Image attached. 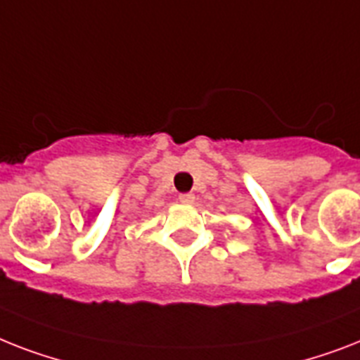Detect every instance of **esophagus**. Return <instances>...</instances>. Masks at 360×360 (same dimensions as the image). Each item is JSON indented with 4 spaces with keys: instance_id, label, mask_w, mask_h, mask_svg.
I'll use <instances>...</instances> for the list:
<instances>
[{
    "instance_id": "esophagus-1",
    "label": "esophagus",
    "mask_w": 360,
    "mask_h": 360,
    "mask_svg": "<svg viewBox=\"0 0 360 360\" xmlns=\"http://www.w3.org/2000/svg\"><path fill=\"white\" fill-rule=\"evenodd\" d=\"M179 201L181 203H194V194H190V192H186V194H179Z\"/></svg>"
}]
</instances>
